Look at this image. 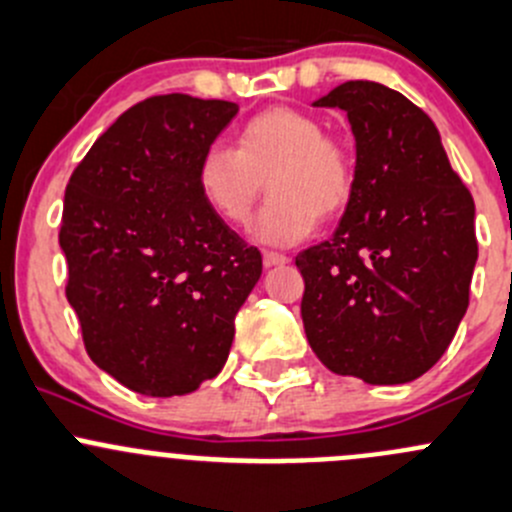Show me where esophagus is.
I'll list each match as a JSON object with an SVG mask.
<instances>
[{"mask_svg":"<svg viewBox=\"0 0 512 512\" xmlns=\"http://www.w3.org/2000/svg\"><path fill=\"white\" fill-rule=\"evenodd\" d=\"M288 261H291V258L276 254V251H263V263H266V266H286Z\"/></svg>","mask_w":512,"mask_h":512,"instance_id":"obj_1","label":"esophagus"}]
</instances>
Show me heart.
Masks as SVG:
<instances>
[{
    "mask_svg": "<svg viewBox=\"0 0 512 512\" xmlns=\"http://www.w3.org/2000/svg\"><path fill=\"white\" fill-rule=\"evenodd\" d=\"M268 186V204L254 221L261 244L291 246L333 219L351 201L353 166L341 141L316 116L273 106L236 131V149L214 144L196 164V184L214 214L244 224Z\"/></svg>",
    "mask_w": 512,
    "mask_h": 512,
    "instance_id": "b5f03b06",
    "label": "heart"
}]
</instances>
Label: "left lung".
<instances>
[{"mask_svg": "<svg viewBox=\"0 0 512 512\" xmlns=\"http://www.w3.org/2000/svg\"><path fill=\"white\" fill-rule=\"evenodd\" d=\"M346 111L353 191L338 229L296 256L301 318L328 371L371 386L433 368L468 311L475 204L430 116L401 91L346 82L313 101Z\"/></svg>", "mask_w": 512, "mask_h": 512, "instance_id": "obj_1", "label": "left lung"}]
</instances>
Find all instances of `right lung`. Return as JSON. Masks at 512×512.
<instances>
[{
    "instance_id": "1",
    "label": "right lung",
    "mask_w": 512,
    "mask_h": 512,
    "mask_svg": "<svg viewBox=\"0 0 512 512\" xmlns=\"http://www.w3.org/2000/svg\"><path fill=\"white\" fill-rule=\"evenodd\" d=\"M239 104L164 94L119 116L74 169L59 246L91 361L141 396L219 376L261 254L211 211L196 164Z\"/></svg>"
}]
</instances>
